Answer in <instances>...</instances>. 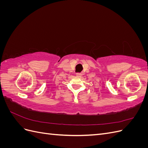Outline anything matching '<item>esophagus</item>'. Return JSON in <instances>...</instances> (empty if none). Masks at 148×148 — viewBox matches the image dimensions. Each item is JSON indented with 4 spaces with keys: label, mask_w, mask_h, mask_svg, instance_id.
<instances>
[{
    "label": "esophagus",
    "mask_w": 148,
    "mask_h": 148,
    "mask_svg": "<svg viewBox=\"0 0 148 148\" xmlns=\"http://www.w3.org/2000/svg\"><path fill=\"white\" fill-rule=\"evenodd\" d=\"M76 75H77V77H81L82 74V73H76Z\"/></svg>",
    "instance_id": "1"
}]
</instances>
